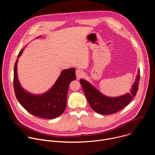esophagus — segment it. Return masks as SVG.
<instances>
[{"label": "esophagus", "mask_w": 155, "mask_h": 155, "mask_svg": "<svg viewBox=\"0 0 155 155\" xmlns=\"http://www.w3.org/2000/svg\"><path fill=\"white\" fill-rule=\"evenodd\" d=\"M76 75L77 77V79H80L83 75V71L81 69H77L76 70Z\"/></svg>", "instance_id": "1"}]
</instances>
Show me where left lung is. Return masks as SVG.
Masks as SVG:
<instances>
[{
    "instance_id": "1",
    "label": "left lung",
    "mask_w": 155,
    "mask_h": 155,
    "mask_svg": "<svg viewBox=\"0 0 155 155\" xmlns=\"http://www.w3.org/2000/svg\"><path fill=\"white\" fill-rule=\"evenodd\" d=\"M140 70L138 71L135 82L132 86L130 92L118 97H108L101 93L87 81L81 79L84 95L94 111L101 115H110L116 113L127 105L137 92L140 80Z\"/></svg>"
}]
</instances>
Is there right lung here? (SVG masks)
Listing matches in <instances>:
<instances>
[{"label": "right lung", "instance_id": "right-lung-1", "mask_svg": "<svg viewBox=\"0 0 155 155\" xmlns=\"http://www.w3.org/2000/svg\"><path fill=\"white\" fill-rule=\"evenodd\" d=\"M40 37H38V38ZM22 49L18 59L23 53ZM14 67L13 86L16 99L31 114L47 119H53L64 112L67 104V96L71 82L76 79L75 69L63 70L54 85L46 93L32 94L21 86L17 74L18 59Z\"/></svg>", "mask_w": 155, "mask_h": 155}]
</instances>
